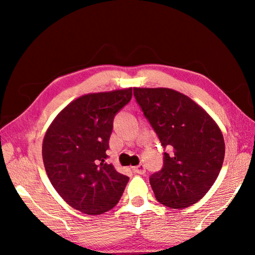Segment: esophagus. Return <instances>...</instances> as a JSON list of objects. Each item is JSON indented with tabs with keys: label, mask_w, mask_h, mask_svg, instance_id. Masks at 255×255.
Returning a JSON list of instances; mask_svg holds the SVG:
<instances>
[{
	"label": "esophagus",
	"mask_w": 255,
	"mask_h": 255,
	"mask_svg": "<svg viewBox=\"0 0 255 255\" xmlns=\"http://www.w3.org/2000/svg\"><path fill=\"white\" fill-rule=\"evenodd\" d=\"M133 172H135V173H137V174H144L146 172V169H145V166L143 165V164H139V165L133 167Z\"/></svg>",
	"instance_id": "34e87169"
}]
</instances>
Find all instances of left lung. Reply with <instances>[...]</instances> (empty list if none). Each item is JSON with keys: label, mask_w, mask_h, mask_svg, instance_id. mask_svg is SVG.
Here are the masks:
<instances>
[{"label": "left lung", "mask_w": 255, "mask_h": 255, "mask_svg": "<svg viewBox=\"0 0 255 255\" xmlns=\"http://www.w3.org/2000/svg\"><path fill=\"white\" fill-rule=\"evenodd\" d=\"M133 97L164 148L163 167L149 176L162 205L182 209L199 201L217 179L225 143L215 120L189 97L166 88H133Z\"/></svg>", "instance_id": "1"}]
</instances>
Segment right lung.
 <instances>
[{
    "label": "right lung",
    "instance_id": "1",
    "mask_svg": "<svg viewBox=\"0 0 255 255\" xmlns=\"http://www.w3.org/2000/svg\"><path fill=\"white\" fill-rule=\"evenodd\" d=\"M131 88L90 93L59 112L42 141V159L51 184L81 213L100 215L118 204L129 181L108 164L106 150L114 118L130 101Z\"/></svg>",
    "mask_w": 255,
    "mask_h": 255
}]
</instances>
